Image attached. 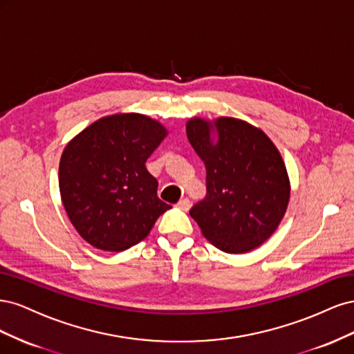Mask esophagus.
<instances>
[{
  "mask_svg": "<svg viewBox=\"0 0 354 354\" xmlns=\"http://www.w3.org/2000/svg\"><path fill=\"white\" fill-rule=\"evenodd\" d=\"M190 201L187 199V198H183V199H180L178 202H177V207L180 208V209H185V211H187L189 208H190Z\"/></svg>",
  "mask_w": 354,
  "mask_h": 354,
  "instance_id": "1",
  "label": "esophagus"
}]
</instances>
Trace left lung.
<instances>
[{"instance_id": "8db88e82", "label": "left lung", "mask_w": 354, "mask_h": 354, "mask_svg": "<svg viewBox=\"0 0 354 354\" xmlns=\"http://www.w3.org/2000/svg\"><path fill=\"white\" fill-rule=\"evenodd\" d=\"M212 125L194 118L186 125L190 145L205 162L207 196L189 211L212 245L229 254L248 252L279 226L289 201L282 156L261 130L234 118Z\"/></svg>"}]
</instances>
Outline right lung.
I'll return each mask as SVG.
<instances>
[{"label": "right lung", "instance_id": "right-lung-1", "mask_svg": "<svg viewBox=\"0 0 354 354\" xmlns=\"http://www.w3.org/2000/svg\"><path fill=\"white\" fill-rule=\"evenodd\" d=\"M165 136L151 118L121 113L95 121L68 143L59 187L84 241L103 251H125L171 208L158 198V181L145 165Z\"/></svg>", "mask_w": 354, "mask_h": 354}]
</instances>
